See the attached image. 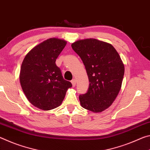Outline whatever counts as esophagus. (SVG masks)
Returning <instances> with one entry per match:
<instances>
[{"label": "esophagus", "instance_id": "obj_1", "mask_svg": "<svg viewBox=\"0 0 150 150\" xmlns=\"http://www.w3.org/2000/svg\"><path fill=\"white\" fill-rule=\"evenodd\" d=\"M71 83H72V86L74 87L76 86V79H72V80L71 81Z\"/></svg>", "mask_w": 150, "mask_h": 150}]
</instances>
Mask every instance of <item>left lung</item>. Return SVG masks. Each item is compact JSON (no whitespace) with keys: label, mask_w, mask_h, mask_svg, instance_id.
Segmentation results:
<instances>
[{"label":"left lung","mask_w":150,"mask_h":150,"mask_svg":"<svg viewBox=\"0 0 150 150\" xmlns=\"http://www.w3.org/2000/svg\"><path fill=\"white\" fill-rule=\"evenodd\" d=\"M74 52L82 59L86 70L89 88L80 94V104L94 112H101L112 105L120 90L124 66L113 46L94 38L72 44Z\"/></svg>","instance_id":"left-lung-1"}]
</instances>
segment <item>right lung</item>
I'll list each match as a JSON object with an SVG mask.
<instances>
[{"mask_svg": "<svg viewBox=\"0 0 150 150\" xmlns=\"http://www.w3.org/2000/svg\"><path fill=\"white\" fill-rule=\"evenodd\" d=\"M66 42L52 38L36 46L22 63L20 82L27 99L34 106L50 110L59 106L72 83L64 79L56 58Z\"/></svg>", "mask_w": 150, "mask_h": 150, "instance_id": "obj_1", "label": "right lung"}]
</instances>
